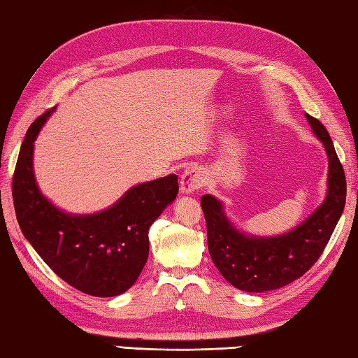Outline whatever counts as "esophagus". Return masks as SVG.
I'll use <instances>...</instances> for the list:
<instances>
[{"label": "esophagus", "instance_id": "esophagus-1", "mask_svg": "<svg viewBox=\"0 0 358 358\" xmlns=\"http://www.w3.org/2000/svg\"><path fill=\"white\" fill-rule=\"evenodd\" d=\"M204 184H206V174L199 166H188L187 170L182 173V178H180L182 193L190 194L204 187Z\"/></svg>", "mask_w": 358, "mask_h": 358}]
</instances>
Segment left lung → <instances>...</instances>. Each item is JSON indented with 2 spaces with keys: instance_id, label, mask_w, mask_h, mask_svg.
Returning <instances> with one entry per match:
<instances>
[{
  "instance_id": "left-lung-1",
  "label": "left lung",
  "mask_w": 358,
  "mask_h": 358,
  "mask_svg": "<svg viewBox=\"0 0 358 358\" xmlns=\"http://www.w3.org/2000/svg\"><path fill=\"white\" fill-rule=\"evenodd\" d=\"M306 117L327 151L329 192L322 206L301 226L280 237H248L227 221L220 201L210 194L201 198L210 257L222 278L243 292H269L304 275L324 252L345 208L346 176L332 138L320 120L308 113Z\"/></svg>"
}]
</instances>
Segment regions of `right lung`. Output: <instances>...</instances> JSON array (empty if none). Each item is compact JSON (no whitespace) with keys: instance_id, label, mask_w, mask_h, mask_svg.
I'll use <instances>...</instances> for the list:
<instances>
[{"instance_id":"1","label":"right lung","mask_w":358,"mask_h":358,"mask_svg":"<svg viewBox=\"0 0 358 358\" xmlns=\"http://www.w3.org/2000/svg\"><path fill=\"white\" fill-rule=\"evenodd\" d=\"M52 109L34 120L23 140L12 178V196L20 229L60 279L98 298L124 293L136 284L150 252L148 231L176 199L178 176L170 174L131 188L107 210L76 217L64 213L38 192L32 150Z\"/></svg>"}]
</instances>
